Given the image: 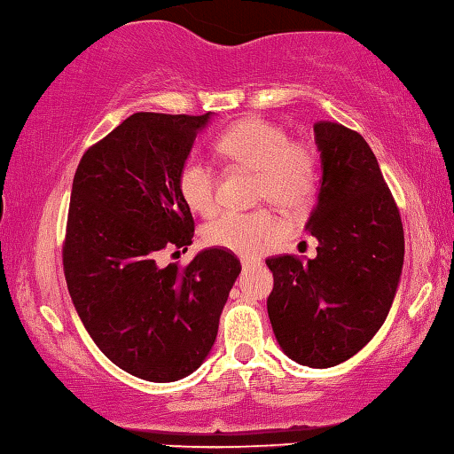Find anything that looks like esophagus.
<instances>
[{
  "label": "esophagus",
  "instance_id": "obj_1",
  "mask_svg": "<svg viewBox=\"0 0 454 454\" xmlns=\"http://www.w3.org/2000/svg\"><path fill=\"white\" fill-rule=\"evenodd\" d=\"M261 261H258V258H253V256H242V266L244 269H248V266H253V264H258Z\"/></svg>",
  "mask_w": 454,
  "mask_h": 454
}]
</instances>
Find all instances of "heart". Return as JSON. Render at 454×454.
I'll return each instance as SVG.
<instances>
[{
    "label": "heart",
    "instance_id": "heart-1",
    "mask_svg": "<svg viewBox=\"0 0 454 454\" xmlns=\"http://www.w3.org/2000/svg\"><path fill=\"white\" fill-rule=\"evenodd\" d=\"M214 147L232 165L254 171V200L270 201L285 212H303L319 188L317 160L277 123L247 117L215 137ZM215 174L210 163L192 157L179 169L177 190L192 212L210 215L218 206ZM283 222L275 212H222L204 228V240L214 248L240 256L258 254L280 239Z\"/></svg>",
    "mask_w": 454,
    "mask_h": 454
}]
</instances>
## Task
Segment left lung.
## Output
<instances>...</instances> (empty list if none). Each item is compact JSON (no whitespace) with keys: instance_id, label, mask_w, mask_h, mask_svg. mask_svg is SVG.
<instances>
[{"instance_id":"1","label":"left lung","mask_w":454,"mask_h":454,"mask_svg":"<svg viewBox=\"0 0 454 454\" xmlns=\"http://www.w3.org/2000/svg\"><path fill=\"white\" fill-rule=\"evenodd\" d=\"M321 185L307 230L317 256H269L266 301L286 356L331 368L356 356L387 317L404 262V228L373 151L357 131L315 123Z\"/></svg>"}]
</instances>
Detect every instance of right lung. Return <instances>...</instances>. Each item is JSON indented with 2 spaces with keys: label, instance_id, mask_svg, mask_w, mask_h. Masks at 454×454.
Returning <instances> with one entry per match:
<instances>
[{
  "label": "right lung",
  "instance_id": "obj_1",
  "mask_svg": "<svg viewBox=\"0 0 454 454\" xmlns=\"http://www.w3.org/2000/svg\"><path fill=\"white\" fill-rule=\"evenodd\" d=\"M207 119L135 113L84 151L72 182L62 242L72 303L98 349L149 382L200 368L242 269L222 248L185 266L157 262L192 244L196 224L177 176Z\"/></svg>",
  "mask_w": 454,
  "mask_h": 454
}]
</instances>
